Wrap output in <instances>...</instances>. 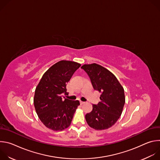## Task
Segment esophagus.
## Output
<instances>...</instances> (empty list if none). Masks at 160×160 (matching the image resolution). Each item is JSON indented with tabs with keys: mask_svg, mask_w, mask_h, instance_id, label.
Returning a JSON list of instances; mask_svg holds the SVG:
<instances>
[{
	"mask_svg": "<svg viewBox=\"0 0 160 160\" xmlns=\"http://www.w3.org/2000/svg\"><path fill=\"white\" fill-rule=\"evenodd\" d=\"M80 104L81 105H82V104H85V102H83V101H80Z\"/></svg>",
	"mask_w": 160,
	"mask_h": 160,
	"instance_id": "obj_1",
	"label": "esophagus"
}]
</instances>
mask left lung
Instances as JSON below:
<instances>
[{
    "label": "left lung",
    "instance_id": "8db88e82",
    "mask_svg": "<svg viewBox=\"0 0 160 160\" xmlns=\"http://www.w3.org/2000/svg\"><path fill=\"white\" fill-rule=\"evenodd\" d=\"M89 76L94 88L101 93V101L92 105L85 115L89 127L97 130L110 128L120 117L125 102L124 89L117 77L104 67L96 63L81 67Z\"/></svg>",
    "mask_w": 160,
    "mask_h": 160
}]
</instances>
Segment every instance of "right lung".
Returning <instances> with one entry per match:
<instances>
[{
  "instance_id": "right-lung-1",
  "label": "right lung",
  "mask_w": 160,
  "mask_h": 160,
  "mask_svg": "<svg viewBox=\"0 0 160 160\" xmlns=\"http://www.w3.org/2000/svg\"><path fill=\"white\" fill-rule=\"evenodd\" d=\"M80 66L74 61H60L44 73L37 85L34 106L39 119L47 128L61 131L70 127L80 102L68 99L63 95L68 94L66 83Z\"/></svg>"
}]
</instances>
